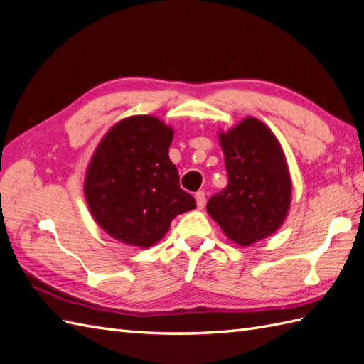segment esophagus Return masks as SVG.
<instances>
[{
  "mask_svg": "<svg viewBox=\"0 0 364 364\" xmlns=\"http://www.w3.org/2000/svg\"><path fill=\"white\" fill-rule=\"evenodd\" d=\"M194 199H196V205L198 208H203L205 207V202H207V198H205V193L203 191H198L196 194H194Z\"/></svg>",
  "mask_w": 364,
  "mask_h": 364,
  "instance_id": "esophagus-1",
  "label": "esophagus"
}]
</instances>
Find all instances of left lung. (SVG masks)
Wrapping results in <instances>:
<instances>
[{
	"label": "left lung",
	"instance_id": "left-lung-1",
	"mask_svg": "<svg viewBox=\"0 0 364 364\" xmlns=\"http://www.w3.org/2000/svg\"><path fill=\"white\" fill-rule=\"evenodd\" d=\"M228 185L211 196L208 215L239 245L273 235L284 223L291 198L286 156L273 132L255 117L219 132Z\"/></svg>",
	"mask_w": 364,
	"mask_h": 364
}]
</instances>
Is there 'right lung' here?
Returning <instances> with one entry per match:
<instances>
[{"mask_svg":"<svg viewBox=\"0 0 364 364\" xmlns=\"http://www.w3.org/2000/svg\"><path fill=\"white\" fill-rule=\"evenodd\" d=\"M171 140L173 129L164 122L134 115L115 123L97 146L85 196L95 223L117 241L146 249L177 215L196 207L168 156Z\"/></svg>","mask_w":364,"mask_h":364,"instance_id":"obj_1","label":"right lung"}]
</instances>
